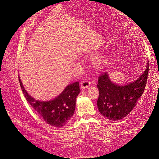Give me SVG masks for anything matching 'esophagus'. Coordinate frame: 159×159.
<instances>
[{
	"label": "esophagus",
	"instance_id": "obj_1",
	"mask_svg": "<svg viewBox=\"0 0 159 159\" xmlns=\"http://www.w3.org/2000/svg\"><path fill=\"white\" fill-rule=\"evenodd\" d=\"M90 85H91V82L88 80H84V81H81V84H80L81 88H82V89L88 88Z\"/></svg>",
	"mask_w": 159,
	"mask_h": 159
}]
</instances>
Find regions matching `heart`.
Listing matches in <instances>:
<instances>
[{"label":"heart","mask_w":159,"mask_h":159,"mask_svg":"<svg viewBox=\"0 0 159 159\" xmlns=\"http://www.w3.org/2000/svg\"><path fill=\"white\" fill-rule=\"evenodd\" d=\"M105 61L103 57L102 56H99V55L96 56L93 59L94 65L96 67H98V68H99V67H102L103 65H104Z\"/></svg>","instance_id":"heart-1"}]
</instances>
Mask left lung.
Segmentation results:
<instances>
[{"label": "left lung", "mask_w": 159, "mask_h": 159, "mask_svg": "<svg viewBox=\"0 0 159 159\" xmlns=\"http://www.w3.org/2000/svg\"><path fill=\"white\" fill-rule=\"evenodd\" d=\"M148 60L147 68L133 82L119 85L112 82L108 72L101 75L97 85L99 98L97 105L100 113L111 121H117L126 117L136 105L144 92L148 74Z\"/></svg>", "instance_id": "obj_1"}]
</instances>
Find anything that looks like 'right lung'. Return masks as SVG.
Listing matches in <instances>:
<instances>
[{"instance_id":"right-lung-1","label":"right lung","mask_w":159,"mask_h":159,"mask_svg":"<svg viewBox=\"0 0 159 159\" xmlns=\"http://www.w3.org/2000/svg\"><path fill=\"white\" fill-rule=\"evenodd\" d=\"M19 78V82L25 95L31 107L43 119L52 126L61 127L68 123L73 116L75 108V100L80 93L79 82L68 85L56 98L49 101H40L33 98L28 93Z\"/></svg>"}]
</instances>
